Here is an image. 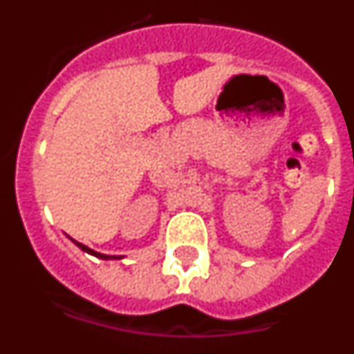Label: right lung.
<instances>
[{
  "label": "right lung",
  "mask_w": 354,
  "mask_h": 354,
  "mask_svg": "<svg viewBox=\"0 0 354 354\" xmlns=\"http://www.w3.org/2000/svg\"><path fill=\"white\" fill-rule=\"evenodd\" d=\"M74 243H76V241H74ZM76 245L80 246V248L83 250V252H88V253H92V255H95V257H99V259H120V255H102V253H97V252H93V250H90L88 246L81 245V243H76Z\"/></svg>",
  "instance_id": "obj_1"
}]
</instances>
